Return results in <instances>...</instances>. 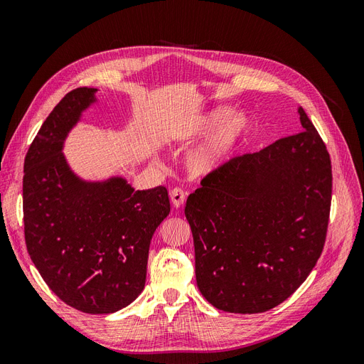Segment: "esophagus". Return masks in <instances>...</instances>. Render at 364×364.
<instances>
[{"mask_svg":"<svg viewBox=\"0 0 364 364\" xmlns=\"http://www.w3.org/2000/svg\"><path fill=\"white\" fill-rule=\"evenodd\" d=\"M170 199H171V203H173L174 208H181V206L185 203L186 196H185L183 190H181V188H173L171 193H170Z\"/></svg>","mask_w":364,"mask_h":364,"instance_id":"34e87169","label":"esophagus"}]
</instances>
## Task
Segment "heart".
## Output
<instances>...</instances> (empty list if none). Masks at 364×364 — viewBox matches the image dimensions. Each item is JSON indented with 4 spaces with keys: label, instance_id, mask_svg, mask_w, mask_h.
I'll return each instance as SVG.
<instances>
[{
    "label": "heart",
    "instance_id": "b5f03b06",
    "mask_svg": "<svg viewBox=\"0 0 364 364\" xmlns=\"http://www.w3.org/2000/svg\"><path fill=\"white\" fill-rule=\"evenodd\" d=\"M250 130V119L241 112L229 114L228 107H214L188 127L185 138L209 134L186 159V167L196 176L211 174L232 159Z\"/></svg>",
    "mask_w": 364,
    "mask_h": 364
}]
</instances>
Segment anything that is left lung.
Here are the masks:
<instances>
[{
  "mask_svg": "<svg viewBox=\"0 0 364 364\" xmlns=\"http://www.w3.org/2000/svg\"><path fill=\"white\" fill-rule=\"evenodd\" d=\"M302 132L230 159L188 196L196 281L228 313L269 311L290 297L322 255L333 171L302 107Z\"/></svg>",
  "mask_w": 364,
  "mask_h": 364,
  "instance_id": "1",
  "label": "left lung"
}]
</instances>
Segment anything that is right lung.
<instances>
[{
    "label": "right lung",
    "mask_w": 364,
    "mask_h": 364,
    "mask_svg": "<svg viewBox=\"0 0 364 364\" xmlns=\"http://www.w3.org/2000/svg\"><path fill=\"white\" fill-rule=\"evenodd\" d=\"M95 92H68L30 144L24 235L33 264L60 301L87 314H109L144 289L150 240L170 213V199L165 186L135 191L123 178L85 182L70 170L63 141Z\"/></svg>",
    "instance_id": "1"
}]
</instances>
